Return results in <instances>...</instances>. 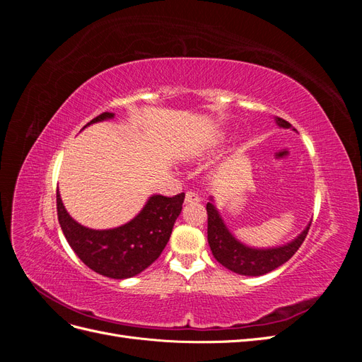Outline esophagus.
Here are the masks:
<instances>
[{
    "label": "esophagus",
    "instance_id": "obj_1",
    "mask_svg": "<svg viewBox=\"0 0 362 362\" xmlns=\"http://www.w3.org/2000/svg\"><path fill=\"white\" fill-rule=\"evenodd\" d=\"M199 201H201V198H199L198 193H194V192H187V193H185V204L199 202Z\"/></svg>",
    "mask_w": 362,
    "mask_h": 362
}]
</instances>
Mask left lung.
Returning a JSON list of instances; mask_svg holds the SVG:
<instances>
[{"instance_id":"obj_1","label":"left lung","mask_w":362,"mask_h":362,"mask_svg":"<svg viewBox=\"0 0 362 362\" xmlns=\"http://www.w3.org/2000/svg\"><path fill=\"white\" fill-rule=\"evenodd\" d=\"M276 124L282 128H291V124L284 120L282 117H276ZM206 214L208 245L211 247L214 258L228 270L245 276L266 275V273L275 270L282 266L284 262H287L298 252L311 226L310 223L298 238H294L293 242L284 246L272 249H254L240 243L228 231L222 217L218 216V211L211 202L206 204Z\"/></svg>"}]
</instances>
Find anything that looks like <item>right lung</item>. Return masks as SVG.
Returning a JSON list of instances; mask_svg holds the SVG:
<instances>
[{
    "label": "right lung",
    "mask_w": 362,
    "mask_h": 362,
    "mask_svg": "<svg viewBox=\"0 0 362 362\" xmlns=\"http://www.w3.org/2000/svg\"><path fill=\"white\" fill-rule=\"evenodd\" d=\"M104 112L89 124L112 119ZM185 194L172 198L154 194L133 221L113 229H90L75 222L64 210L57 190V216L69 246L84 264L103 276L127 279L149 267L166 247L172 228L182 210Z\"/></svg>",
    "instance_id": "add662e5"
}]
</instances>
